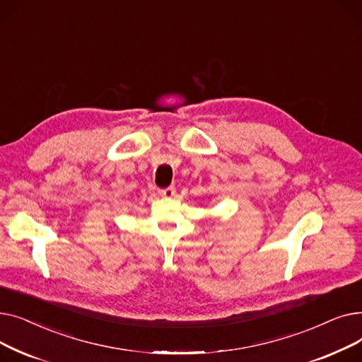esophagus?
<instances>
[{"mask_svg": "<svg viewBox=\"0 0 362 362\" xmlns=\"http://www.w3.org/2000/svg\"><path fill=\"white\" fill-rule=\"evenodd\" d=\"M175 194H176L175 186H168L165 189H160V195L164 197V198H171V197H175Z\"/></svg>", "mask_w": 362, "mask_h": 362, "instance_id": "1", "label": "esophagus"}]
</instances>
